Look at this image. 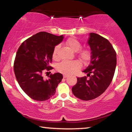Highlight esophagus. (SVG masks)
I'll return each mask as SVG.
<instances>
[{
	"instance_id": "34e87169",
	"label": "esophagus",
	"mask_w": 132,
	"mask_h": 132,
	"mask_svg": "<svg viewBox=\"0 0 132 132\" xmlns=\"http://www.w3.org/2000/svg\"><path fill=\"white\" fill-rule=\"evenodd\" d=\"M68 77V75H63V78H66Z\"/></svg>"
}]
</instances>
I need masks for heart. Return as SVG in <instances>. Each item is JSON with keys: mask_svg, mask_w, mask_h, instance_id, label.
Wrapping results in <instances>:
<instances>
[{"mask_svg": "<svg viewBox=\"0 0 132 132\" xmlns=\"http://www.w3.org/2000/svg\"><path fill=\"white\" fill-rule=\"evenodd\" d=\"M66 45L71 50L75 52H77L81 48V44L80 42L74 38H69L66 42ZM59 49V46H56L54 48L53 52V57L56 58L57 57V52ZM78 55L80 59L82 62H87L90 60L91 57V52L87 49H82L79 51ZM80 68V64L79 62L76 61H63L61 63L57 64L56 66L57 70L59 72L65 75H71L75 73Z\"/></svg>", "mask_w": 132, "mask_h": 132, "instance_id": "1", "label": "heart"}]
</instances>
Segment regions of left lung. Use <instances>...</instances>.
Segmentation results:
<instances>
[{
  "instance_id": "1",
  "label": "left lung",
  "mask_w": 132,
  "mask_h": 132,
  "mask_svg": "<svg viewBox=\"0 0 132 132\" xmlns=\"http://www.w3.org/2000/svg\"><path fill=\"white\" fill-rule=\"evenodd\" d=\"M88 44L91 50L90 64L83 71L87 76L78 77L71 88L75 97L89 101L103 93L112 80L117 66V53L108 39L90 33Z\"/></svg>"
}]
</instances>
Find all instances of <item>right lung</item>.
Listing matches in <instances>:
<instances>
[{
    "mask_svg": "<svg viewBox=\"0 0 132 132\" xmlns=\"http://www.w3.org/2000/svg\"><path fill=\"white\" fill-rule=\"evenodd\" d=\"M63 39V35L41 31L27 39L18 49L14 62V74L22 90L32 99L45 101L55 95L63 75L51 74L48 80H45L43 73L53 69L50 64L53 50Z\"/></svg>",
    "mask_w": 132,
    "mask_h": 132,
    "instance_id": "right-lung-1",
    "label": "right lung"
}]
</instances>
